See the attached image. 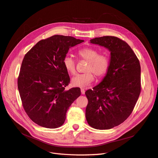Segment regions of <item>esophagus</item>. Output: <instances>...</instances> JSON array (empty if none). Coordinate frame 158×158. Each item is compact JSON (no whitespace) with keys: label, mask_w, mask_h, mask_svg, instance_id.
<instances>
[{"label":"esophagus","mask_w":158,"mask_h":158,"mask_svg":"<svg viewBox=\"0 0 158 158\" xmlns=\"http://www.w3.org/2000/svg\"><path fill=\"white\" fill-rule=\"evenodd\" d=\"M81 93L82 94H85V89L84 88H81Z\"/></svg>","instance_id":"1"}]
</instances>
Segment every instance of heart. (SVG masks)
<instances>
[{"instance_id":"obj_1","label":"heart","mask_w":158,"mask_h":158,"mask_svg":"<svg viewBox=\"0 0 158 158\" xmlns=\"http://www.w3.org/2000/svg\"><path fill=\"white\" fill-rule=\"evenodd\" d=\"M78 56L88 61L85 73L78 74L71 79V84L74 87H84L91 84L94 79V74L102 77L106 74L109 67V59L105 54H99L96 49L84 48L78 51ZM63 65L66 71L70 74L76 72V62L71 56H66L63 60Z\"/></svg>"}]
</instances>
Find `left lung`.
I'll return each mask as SVG.
<instances>
[{
  "mask_svg": "<svg viewBox=\"0 0 158 158\" xmlns=\"http://www.w3.org/2000/svg\"><path fill=\"white\" fill-rule=\"evenodd\" d=\"M90 42L106 48L110 55L106 76L85 92V118L94 129H110L132 113L141 92V67L128 44L116 36L97 37Z\"/></svg>",
  "mask_w": 158,
  "mask_h": 158,
  "instance_id": "8db88e82",
  "label": "left lung"
}]
</instances>
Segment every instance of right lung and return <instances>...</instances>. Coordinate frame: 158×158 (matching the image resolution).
<instances>
[{"mask_svg":"<svg viewBox=\"0 0 158 158\" xmlns=\"http://www.w3.org/2000/svg\"><path fill=\"white\" fill-rule=\"evenodd\" d=\"M84 41L56 35L39 41L24 56L18 89L26 112L37 125L49 129L62 126L67 110L80 96L79 87L65 90L70 78L63 60L69 48Z\"/></svg>","mask_w":158,"mask_h":158,"instance_id":"add662e5","label":"right lung"}]
</instances>
